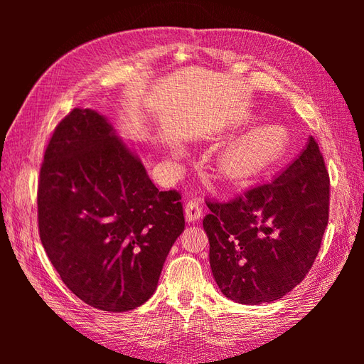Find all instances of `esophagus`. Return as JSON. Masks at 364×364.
Segmentation results:
<instances>
[{
	"label": "esophagus",
	"instance_id": "obj_1",
	"mask_svg": "<svg viewBox=\"0 0 364 364\" xmlns=\"http://www.w3.org/2000/svg\"><path fill=\"white\" fill-rule=\"evenodd\" d=\"M203 214V209L199 200H190L188 203L185 205V218L186 222H197V220H200Z\"/></svg>",
	"mask_w": 364,
	"mask_h": 364
}]
</instances>
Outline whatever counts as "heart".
I'll return each instance as SVG.
<instances>
[{
    "label": "heart",
    "mask_w": 364,
    "mask_h": 364,
    "mask_svg": "<svg viewBox=\"0 0 364 364\" xmlns=\"http://www.w3.org/2000/svg\"><path fill=\"white\" fill-rule=\"evenodd\" d=\"M289 132L284 127L258 126L230 142L220 161V168L230 179H247L281 159L289 149Z\"/></svg>",
    "instance_id": "heart-1"
}]
</instances>
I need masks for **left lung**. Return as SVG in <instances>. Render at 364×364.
<instances>
[{
  "mask_svg": "<svg viewBox=\"0 0 364 364\" xmlns=\"http://www.w3.org/2000/svg\"><path fill=\"white\" fill-rule=\"evenodd\" d=\"M209 264L228 299L273 302L302 282L328 225L329 176L313 136L273 181L206 202Z\"/></svg>",
  "mask_w": 364,
  "mask_h": 364,
  "instance_id": "1",
  "label": "left lung"
}]
</instances>
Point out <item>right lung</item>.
<instances>
[{"mask_svg":"<svg viewBox=\"0 0 364 364\" xmlns=\"http://www.w3.org/2000/svg\"><path fill=\"white\" fill-rule=\"evenodd\" d=\"M38 222L63 284L111 313L150 299L185 228L181 194L159 191L109 119L80 107L58 124L43 155Z\"/></svg>","mask_w":364,"mask_h":364,"instance_id":"1","label":"right lung"}]
</instances>
